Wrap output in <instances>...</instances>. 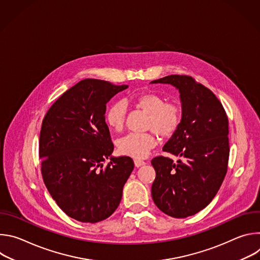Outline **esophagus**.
Returning a JSON list of instances; mask_svg holds the SVG:
<instances>
[{
    "label": "esophagus",
    "instance_id": "34e87169",
    "mask_svg": "<svg viewBox=\"0 0 260 260\" xmlns=\"http://www.w3.org/2000/svg\"><path fill=\"white\" fill-rule=\"evenodd\" d=\"M146 162L144 161V160H142V159H135V166L137 167V168H139V167H142V166H144Z\"/></svg>",
    "mask_w": 260,
    "mask_h": 260
}]
</instances>
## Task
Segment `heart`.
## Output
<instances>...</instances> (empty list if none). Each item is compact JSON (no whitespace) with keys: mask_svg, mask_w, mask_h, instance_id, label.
I'll use <instances>...</instances> for the list:
<instances>
[{"mask_svg":"<svg viewBox=\"0 0 260 260\" xmlns=\"http://www.w3.org/2000/svg\"><path fill=\"white\" fill-rule=\"evenodd\" d=\"M134 103L148 114L146 129L153 131L161 138L172 137L182 121V106L177 100H167L154 92H144L135 96ZM126 103L122 100L114 102L106 113L108 125L114 131H121L126 116ZM152 133H129L117 141L122 154L142 158L148 155L155 146Z\"/></svg>","mask_w":260,"mask_h":260,"instance_id":"b5f03b06","label":"heart"}]
</instances>
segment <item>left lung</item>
<instances>
[{"instance_id": "left-lung-1", "label": "left lung", "mask_w": 260, "mask_h": 260, "mask_svg": "<svg viewBox=\"0 0 260 260\" xmlns=\"http://www.w3.org/2000/svg\"><path fill=\"white\" fill-rule=\"evenodd\" d=\"M151 83L179 89L182 121L162 150L181 157L156 156L153 202L175 218L192 216L206 208L218 192L228 172L229 118L216 95L188 75H170Z\"/></svg>"}]
</instances>
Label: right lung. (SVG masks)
<instances>
[{"instance_id":"add662e5","label":"right lung","mask_w":260,"mask_h":260,"mask_svg":"<svg viewBox=\"0 0 260 260\" xmlns=\"http://www.w3.org/2000/svg\"><path fill=\"white\" fill-rule=\"evenodd\" d=\"M127 87L81 80L54 102L42 121L43 181L57 206L77 221L95 223L112 215L134 170L129 156L111 157L105 165L114 149L106 105Z\"/></svg>"}]
</instances>
